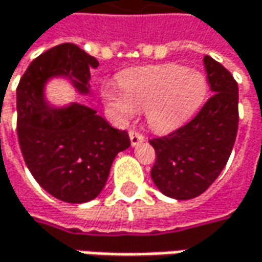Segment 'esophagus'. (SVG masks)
I'll use <instances>...</instances> for the list:
<instances>
[{"label": "esophagus", "mask_w": 262, "mask_h": 262, "mask_svg": "<svg viewBox=\"0 0 262 262\" xmlns=\"http://www.w3.org/2000/svg\"><path fill=\"white\" fill-rule=\"evenodd\" d=\"M129 136H130L132 147H136V145H139L141 142H144V141H145V136H144L142 133H139V132H136V130L129 132Z\"/></svg>", "instance_id": "esophagus-1"}]
</instances>
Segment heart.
Listing matches in <instances>:
<instances>
[{"label":"heart","mask_w":262,"mask_h":262,"mask_svg":"<svg viewBox=\"0 0 262 262\" xmlns=\"http://www.w3.org/2000/svg\"><path fill=\"white\" fill-rule=\"evenodd\" d=\"M120 86L105 83L102 99L118 121H127L145 109L148 126L169 133L186 124L202 106L207 78L180 64H159L132 69L120 75Z\"/></svg>","instance_id":"heart-1"}]
</instances>
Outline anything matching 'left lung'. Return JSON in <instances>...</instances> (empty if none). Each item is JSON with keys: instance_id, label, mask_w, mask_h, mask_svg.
I'll list each match as a JSON object with an SVG mask.
<instances>
[{"instance_id": "8db88e82", "label": "left lung", "mask_w": 262, "mask_h": 262, "mask_svg": "<svg viewBox=\"0 0 262 262\" xmlns=\"http://www.w3.org/2000/svg\"><path fill=\"white\" fill-rule=\"evenodd\" d=\"M214 93L196 117L168 136L150 141L156 151L151 179L174 200H192L219 177L232 151L238 129V85L225 67L204 57Z\"/></svg>"}]
</instances>
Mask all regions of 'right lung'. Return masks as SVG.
<instances>
[{"mask_svg":"<svg viewBox=\"0 0 262 262\" xmlns=\"http://www.w3.org/2000/svg\"><path fill=\"white\" fill-rule=\"evenodd\" d=\"M99 61L73 43L58 45L33 61L16 90L17 138L36 181L54 198L91 201L106 184L115 156L130 147L126 130L114 129L97 111L70 103L51 106L45 85L67 78L81 94L90 93V69Z\"/></svg>","mask_w":262,"mask_h":262,"instance_id":"add662e5","label":"right lung"}]
</instances>
